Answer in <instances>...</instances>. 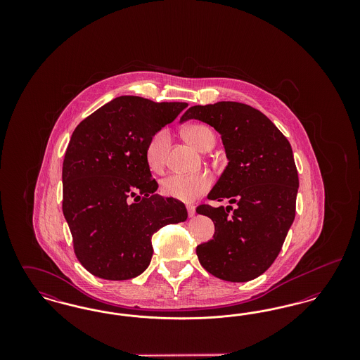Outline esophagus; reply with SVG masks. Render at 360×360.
<instances>
[{"instance_id": "1", "label": "esophagus", "mask_w": 360, "mask_h": 360, "mask_svg": "<svg viewBox=\"0 0 360 360\" xmlns=\"http://www.w3.org/2000/svg\"><path fill=\"white\" fill-rule=\"evenodd\" d=\"M188 217H194V214H195V206L188 205Z\"/></svg>"}]
</instances>
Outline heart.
<instances>
[{"instance_id": "1", "label": "heart", "mask_w": 360, "mask_h": 360, "mask_svg": "<svg viewBox=\"0 0 360 360\" xmlns=\"http://www.w3.org/2000/svg\"><path fill=\"white\" fill-rule=\"evenodd\" d=\"M184 136L191 146L204 150L206 146L214 141L212 131L202 124H191L184 128ZM170 147V135L166 129L158 131L146 146V160L154 172L163 170L166 156ZM212 186V178L207 172L193 174H170L160 182V191L166 197L190 202L202 195Z\"/></svg>"}]
</instances>
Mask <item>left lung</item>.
Listing matches in <instances>:
<instances>
[{
    "mask_svg": "<svg viewBox=\"0 0 360 360\" xmlns=\"http://www.w3.org/2000/svg\"><path fill=\"white\" fill-rule=\"evenodd\" d=\"M190 119L221 135L228 159L207 198L236 204L235 209L197 207L214 223L213 239L197 247V257L220 279L251 281L273 264L295 217L300 182L290 143L273 121L245 103L195 105L181 122Z\"/></svg>",
    "mask_w": 360,
    "mask_h": 360,
    "instance_id": "obj_1",
    "label": "left lung"
}]
</instances>
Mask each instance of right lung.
Wrapping results in <instances>:
<instances>
[{"label":"right lung","instance_id":"obj_1","mask_svg":"<svg viewBox=\"0 0 360 360\" xmlns=\"http://www.w3.org/2000/svg\"><path fill=\"white\" fill-rule=\"evenodd\" d=\"M186 106L121 96L72 132L62 207L74 252L90 274L109 281L141 274L153 257L155 232L188 219L181 201L155 194L158 182L146 160L148 140Z\"/></svg>","mask_w":360,"mask_h":360}]
</instances>
